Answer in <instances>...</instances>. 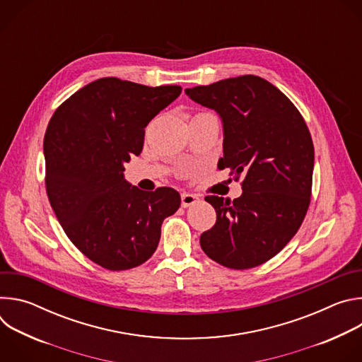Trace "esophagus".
Returning <instances> with one entry per match:
<instances>
[{"label": "esophagus", "instance_id": "obj_1", "mask_svg": "<svg viewBox=\"0 0 362 362\" xmlns=\"http://www.w3.org/2000/svg\"><path fill=\"white\" fill-rule=\"evenodd\" d=\"M199 202V197L192 193H182V206L183 208H189V206H193Z\"/></svg>", "mask_w": 362, "mask_h": 362}]
</instances>
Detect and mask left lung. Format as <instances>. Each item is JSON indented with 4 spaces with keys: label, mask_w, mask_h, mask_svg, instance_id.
Listing matches in <instances>:
<instances>
[{
    "label": "left lung",
    "mask_w": 362,
    "mask_h": 362,
    "mask_svg": "<svg viewBox=\"0 0 362 362\" xmlns=\"http://www.w3.org/2000/svg\"><path fill=\"white\" fill-rule=\"evenodd\" d=\"M223 123L218 168L242 176L238 199L206 196L216 223L200 235L203 252L230 269L269 261L293 238L313 190L314 143L293 103L257 76H240L186 88Z\"/></svg>",
    "instance_id": "obj_1"
}]
</instances>
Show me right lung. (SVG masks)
Masks as SVG:
<instances>
[{
    "label": "right lung",
    "instance_id": "obj_1",
    "mask_svg": "<svg viewBox=\"0 0 362 362\" xmlns=\"http://www.w3.org/2000/svg\"><path fill=\"white\" fill-rule=\"evenodd\" d=\"M180 93V86L98 78L69 97L48 123L44 158L51 208L76 247L109 271L146 262L159 245L163 221L179 209L175 189L144 192L123 172L143 148L144 127Z\"/></svg>",
    "mask_w": 362,
    "mask_h": 362
}]
</instances>
